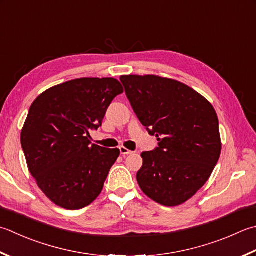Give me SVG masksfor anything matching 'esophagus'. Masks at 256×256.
I'll return each instance as SVG.
<instances>
[{"instance_id":"34e87169","label":"esophagus","mask_w":256,"mask_h":256,"mask_svg":"<svg viewBox=\"0 0 256 256\" xmlns=\"http://www.w3.org/2000/svg\"><path fill=\"white\" fill-rule=\"evenodd\" d=\"M118 148H120V153H121L122 155H128V154L133 153L132 151H130V150H128L126 148H124V146H120Z\"/></svg>"}]
</instances>
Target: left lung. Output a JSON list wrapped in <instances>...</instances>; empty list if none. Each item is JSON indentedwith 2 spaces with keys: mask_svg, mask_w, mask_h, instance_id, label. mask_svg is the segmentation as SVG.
Masks as SVG:
<instances>
[{
  "mask_svg": "<svg viewBox=\"0 0 256 256\" xmlns=\"http://www.w3.org/2000/svg\"><path fill=\"white\" fill-rule=\"evenodd\" d=\"M125 93L158 146L143 152L136 174L145 195L164 206L191 198L211 176L221 154L212 104L188 85L156 75H122Z\"/></svg>",
  "mask_w": 256,
  "mask_h": 256,
  "instance_id": "1",
  "label": "left lung"
}]
</instances>
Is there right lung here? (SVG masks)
I'll return each mask as SVG.
<instances>
[{"label":"right lung","mask_w":256,"mask_h":256,"mask_svg":"<svg viewBox=\"0 0 256 256\" xmlns=\"http://www.w3.org/2000/svg\"><path fill=\"white\" fill-rule=\"evenodd\" d=\"M123 86L113 78H83L46 90L35 98L21 132L28 171L58 206L80 210L102 192L120 150L90 142V131Z\"/></svg>","instance_id":"add662e5"}]
</instances>
